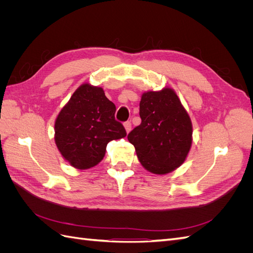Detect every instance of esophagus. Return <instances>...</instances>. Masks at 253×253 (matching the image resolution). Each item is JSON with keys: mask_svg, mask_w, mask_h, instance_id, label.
<instances>
[{"mask_svg": "<svg viewBox=\"0 0 253 253\" xmlns=\"http://www.w3.org/2000/svg\"><path fill=\"white\" fill-rule=\"evenodd\" d=\"M124 126H125V128H126V133H129V132H131V129H132V125H131V122H129V121H126V122H125Z\"/></svg>", "mask_w": 253, "mask_h": 253, "instance_id": "1", "label": "esophagus"}]
</instances>
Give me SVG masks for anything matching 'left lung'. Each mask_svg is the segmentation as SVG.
Here are the masks:
<instances>
[{
	"label": "left lung",
	"instance_id": "8db88e82",
	"mask_svg": "<svg viewBox=\"0 0 253 253\" xmlns=\"http://www.w3.org/2000/svg\"><path fill=\"white\" fill-rule=\"evenodd\" d=\"M141 124L127 135L149 172L164 175L185 162L192 144V122L170 87L145 91L139 103Z\"/></svg>",
	"mask_w": 253,
	"mask_h": 253
}]
</instances>
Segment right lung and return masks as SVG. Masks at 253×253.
I'll use <instances>...</instances> for the list:
<instances>
[{"instance_id":"1","label":"right lung","mask_w":253,"mask_h":253,"mask_svg":"<svg viewBox=\"0 0 253 253\" xmlns=\"http://www.w3.org/2000/svg\"><path fill=\"white\" fill-rule=\"evenodd\" d=\"M115 112L101 87L84 83L75 90L55 122V142L68 164L79 170L93 168L103 159L110 141L126 136Z\"/></svg>"}]
</instances>
